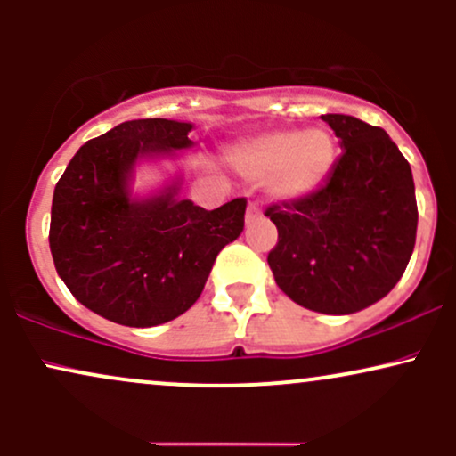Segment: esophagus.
<instances>
[{
	"instance_id": "obj_1",
	"label": "esophagus",
	"mask_w": 456,
	"mask_h": 456,
	"mask_svg": "<svg viewBox=\"0 0 456 456\" xmlns=\"http://www.w3.org/2000/svg\"><path fill=\"white\" fill-rule=\"evenodd\" d=\"M261 218V208L257 203H248V208H246V223H253Z\"/></svg>"
}]
</instances>
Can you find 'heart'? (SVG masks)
I'll return each mask as SVG.
<instances>
[{
	"instance_id": "1",
	"label": "heart",
	"mask_w": 456,
	"mask_h": 456,
	"mask_svg": "<svg viewBox=\"0 0 456 456\" xmlns=\"http://www.w3.org/2000/svg\"><path fill=\"white\" fill-rule=\"evenodd\" d=\"M229 159L250 180L268 177L274 197L297 199L323 184L337 160V141L326 128H276L235 145Z\"/></svg>"
}]
</instances>
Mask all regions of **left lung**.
<instances>
[{"mask_svg":"<svg viewBox=\"0 0 456 456\" xmlns=\"http://www.w3.org/2000/svg\"><path fill=\"white\" fill-rule=\"evenodd\" d=\"M322 119L343 154L322 188L265 210L279 229L268 264L300 306L347 315L399 282L416 244L418 206L410 162L384 128L341 113Z\"/></svg>","mask_w":456,"mask_h":456,"instance_id":"obj_1","label":"left lung"}]
</instances>
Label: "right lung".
<instances>
[{
	"mask_svg": "<svg viewBox=\"0 0 456 456\" xmlns=\"http://www.w3.org/2000/svg\"><path fill=\"white\" fill-rule=\"evenodd\" d=\"M192 124L148 118L87 141L68 162L51 206L49 246L70 294L133 328L180 317L201 296L214 259L244 229L246 199L203 210L175 199L133 201L128 177L141 156L191 148Z\"/></svg>",
	"mask_w": 456,
	"mask_h": 456,
	"instance_id": "obj_1",
	"label": "right lung"
}]
</instances>
